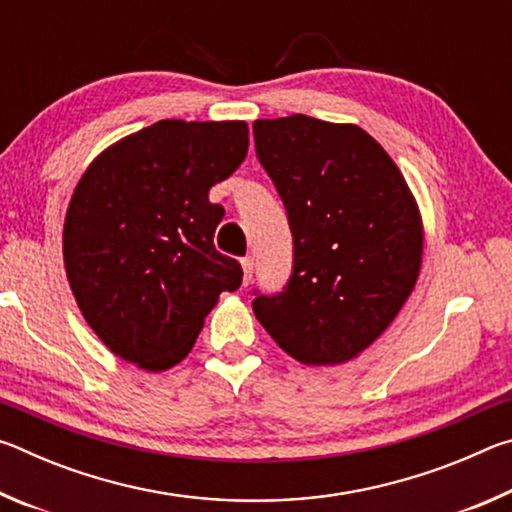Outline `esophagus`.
Masks as SVG:
<instances>
[{"mask_svg":"<svg viewBox=\"0 0 512 512\" xmlns=\"http://www.w3.org/2000/svg\"><path fill=\"white\" fill-rule=\"evenodd\" d=\"M241 266H244V287H248L250 280H253V273H255L253 257H244V259H241Z\"/></svg>","mask_w":512,"mask_h":512,"instance_id":"34e87169","label":"esophagus"}]
</instances>
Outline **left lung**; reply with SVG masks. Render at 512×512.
<instances>
[{"label":"left lung","mask_w":512,"mask_h":512,"mask_svg":"<svg viewBox=\"0 0 512 512\" xmlns=\"http://www.w3.org/2000/svg\"><path fill=\"white\" fill-rule=\"evenodd\" d=\"M257 158L287 207L293 273L253 311L280 348L307 366L354 359L411 296L422 219L381 144L354 124L307 115L257 119Z\"/></svg>","instance_id":"8db88e82"}]
</instances>
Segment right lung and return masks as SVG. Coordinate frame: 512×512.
I'll use <instances>...</instances> for the list:
<instances>
[{
	"mask_svg": "<svg viewBox=\"0 0 512 512\" xmlns=\"http://www.w3.org/2000/svg\"><path fill=\"white\" fill-rule=\"evenodd\" d=\"M246 121L162 119L108 146L63 228L69 287L110 352L149 372L183 361L241 264L214 248L210 189L244 162Z\"/></svg>",
	"mask_w": 512,
	"mask_h": 512,
	"instance_id": "1",
	"label": "right lung"
}]
</instances>
